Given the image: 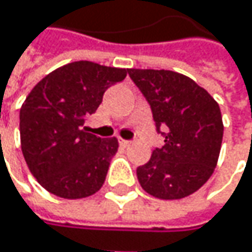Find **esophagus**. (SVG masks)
I'll list each match as a JSON object with an SVG mask.
<instances>
[{"label":"esophagus","mask_w":252,"mask_h":252,"mask_svg":"<svg viewBox=\"0 0 252 252\" xmlns=\"http://www.w3.org/2000/svg\"><path fill=\"white\" fill-rule=\"evenodd\" d=\"M120 144H121L123 147H129V146H131V141H128V140H121Z\"/></svg>","instance_id":"esophagus-1"}]
</instances>
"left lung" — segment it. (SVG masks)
Segmentation results:
<instances>
[{
  "instance_id": "obj_1",
  "label": "left lung",
  "mask_w": 252,
  "mask_h": 252,
  "mask_svg": "<svg viewBox=\"0 0 252 252\" xmlns=\"http://www.w3.org/2000/svg\"><path fill=\"white\" fill-rule=\"evenodd\" d=\"M149 102L165 144L137 168L141 188L162 200H179L201 188L219 159L223 123L218 102L189 77L169 70L129 68ZM163 127L166 133H162Z\"/></svg>"
}]
</instances>
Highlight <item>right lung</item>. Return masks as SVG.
Here are the masks:
<instances>
[{
	"instance_id": "obj_1",
	"label": "right lung",
	"mask_w": 252,
	"mask_h": 252,
	"mask_svg": "<svg viewBox=\"0 0 252 252\" xmlns=\"http://www.w3.org/2000/svg\"><path fill=\"white\" fill-rule=\"evenodd\" d=\"M128 70L76 61L43 77L20 109V141L32 175L51 194L77 200L97 192L118 140L87 132L86 117Z\"/></svg>"
}]
</instances>
